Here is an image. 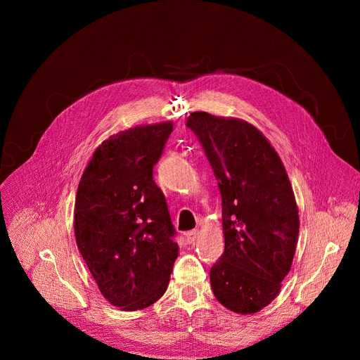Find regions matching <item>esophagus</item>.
Listing matches in <instances>:
<instances>
[{
  "mask_svg": "<svg viewBox=\"0 0 360 360\" xmlns=\"http://www.w3.org/2000/svg\"><path fill=\"white\" fill-rule=\"evenodd\" d=\"M197 238H198V231H191L185 235V239L188 243H194L197 240Z\"/></svg>",
  "mask_w": 360,
  "mask_h": 360,
  "instance_id": "obj_1",
  "label": "esophagus"
}]
</instances>
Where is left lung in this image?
Masks as SVG:
<instances>
[{
	"label": "left lung",
	"instance_id": "1",
	"mask_svg": "<svg viewBox=\"0 0 360 360\" xmlns=\"http://www.w3.org/2000/svg\"><path fill=\"white\" fill-rule=\"evenodd\" d=\"M186 125L202 144L221 194L224 251L210 270L213 293L229 311L259 312L278 295L299 236L285 165L247 121L193 112Z\"/></svg>",
	"mask_w": 360,
	"mask_h": 360
}]
</instances>
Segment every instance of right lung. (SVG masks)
Segmentation results:
<instances>
[{
    "label": "right lung",
    "instance_id": "right-lung-1",
    "mask_svg": "<svg viewBox=\"0 0 360 360\" xmlns=\"http://www.w3.org/2000/svg\"><path fill=\"white\" fill-rule=\"evenodd\" d=\"M172 128L167 121L110 136L94 150L77 188L75 242L103 297L122 311L159 300L178 257L167 204L153 181Z\"/></svg>",
    "mask_w": 360,
    "mask_h": 360
}]
</instances>
